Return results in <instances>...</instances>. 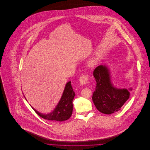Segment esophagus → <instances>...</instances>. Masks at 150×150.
Here are the masks:
<instances>
[{"label": "esophagus", "instance_id": "34e87169", "mask_svg": "<svg viewBox=\"0 0 150 150\" xmlns=\"http://www.w3.org/2000/svg\"><path fill=\"white\" fill-rule=\"evenodd\" d=\"M88 80V76L87 75H83L80 77L79 79L80 84L81 85H85L87 83Z\"/></svg>", "mask_w": 150, "mask_h": 150}]
</instances>
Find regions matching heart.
Returning a JSON list of instances; mask_svg holds the SVG:
<instances>
[{
  "label": "heart",
  "mask_w": 150,
  "mask_h": 150,
  "mask_svg": "<svg viewBox=\"0 0 150 150\" xmlns=\"http://www.w3.org/2000/svg\"><path fill=\"white\" fill-rule=\"evenodd\" d=\"M98 59L97 57L95 56H93V57L89 59L88 64H89V65L90 66L93 67V66L97 64L98 63Z\"/></svg>",
  "instance_id": "heart-1"
}]
</instances>
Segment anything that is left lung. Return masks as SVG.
Here are the masks:
<instances>
[{"instance_id":"8db88e82","label":"left lung","mask_w":150,"mask_h":150,"mask_svg":"<svg viewBox=\"0 0 150 150\" xmlns=\"http://www.w3.org/2000/svg\"><path fill=\"white\" fill-rule=\"evenodd\" d=\"M97 85L92 100L100 112L111 114L119 111L130 97L132 88H118L112 82L110 69L106 64L100 65L93 71Z\"/></svg>"}]
</instances>
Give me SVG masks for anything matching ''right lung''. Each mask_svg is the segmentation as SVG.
Here are the masks:
<instances>
[{
  "label": "right lung",
  "mask_w": 150,
  "mask_h": 150,
  "mask_svg": "<svg viewBox=\"0 0 150 150\" xmlns=\"http://www.w3.org/2000/svg\"><path fill=\"white\" fill-rule=\"evenodd\" d=\"M75 95V93L73 91L71 82L70 81L66 84L61 99L54 109L50 113L47 114L40 113L31 106L37 114L44 119L50 121H65L69 119L71 116L73 108L72 100Z\"/></svg>",
  "instance_id": "add662e5"
}]
</instances>
